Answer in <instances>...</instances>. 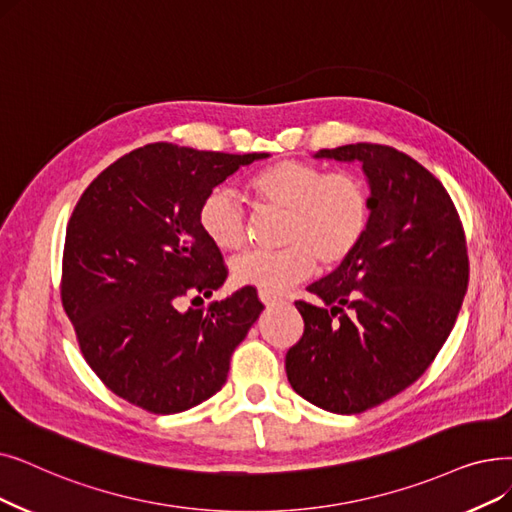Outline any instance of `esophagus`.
Listing matches in <instances>:
<instances>
[{
	"mask_svg": "<svg viewBox=\"0 0 512 512\" xmlns=\"http://www.w3.org/2000/svg\"><path fill=\"white\" fill-rule=\"evenodd\" d=\"M259 299H261V303L263 305H276V303H280L282 299L278 297V295H274V293H265V291H259Z\"/></svg>",
	"mask_w": 512,
	"mask_h": 512,
	"instance_id": "obj_1",
	"label": "esophagus"
}]
</instances>
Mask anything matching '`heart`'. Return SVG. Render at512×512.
<instances>
[{"label":"heart","mask_w":512,"mask_h":512,"mask_svg":"<svg viewBox=\"0 0 512 512\" xmlns=\"http://www.w3.org/2000/svg\"><path fill=\"white\" fill-rule=\"evenodd\" d=\"M259 209L282 211L278 251H251L232 261V280L265 293H282L303 280L318 261L337 268L362 242L370 221V196L360 177L284 159L263 167L247 184ZM198 226L219 251L247 240V215L228 188H213L198 207Z\"/></svg>","instance_id":"b5f03b06"}]
</instances>
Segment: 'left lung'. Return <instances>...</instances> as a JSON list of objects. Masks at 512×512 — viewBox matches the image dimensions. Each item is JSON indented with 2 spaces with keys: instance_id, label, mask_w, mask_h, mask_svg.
Here are the masks:
<instances>
[{
  "instance_id": "1",
  "label": "left lung",
  "mask_w": 512,
  "mask_h": 512,
  "mask_svg": "<svg viewBox=\"0 0 512 512\" xmlns=\"http://www.w3.org/2000/svg\"><path fill=\"white\" fill-rule=\"evenodd\" d=\"M314 159L362 165L370 221L358 249L307 286L320 303H295L305 332L286 353V376L309 404L358 414L435 360L469 284V257L450 194L408 154L347 144Z\"/></svg>"
}]
</instances>
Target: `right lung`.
I'll use <instances>...</instances> for the list:
<instances>
[{"label":"right lung","instance_id":"add662e5","mask_svg":"<svg viewBox=\"0 0 512 512\" xmlns=\"http://www.w3.org/2000/svg\"><path fill=\"white\" fill-rule=\"evenodd\" d=\"M268 157L157 142L106 167L79 198L64 240L62 305L87 364L129 404L177 414L224 387L234 349L263 311L255 288L207 311L180 301L211 297L228 276L198 226L203 198Z\"/></svg>","mask_w":512,"mask_h":512}]
</instances>
